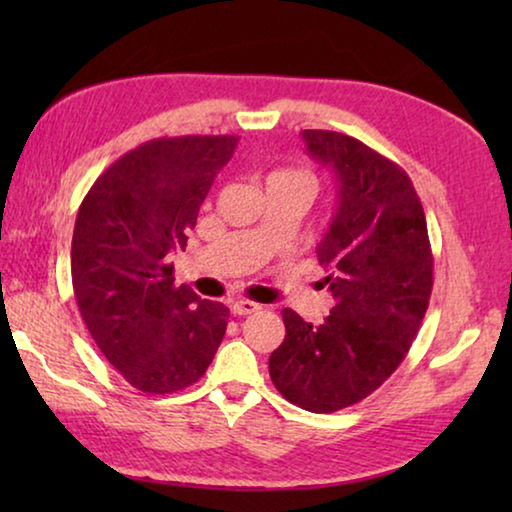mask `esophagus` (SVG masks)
<instances>
[{
    "mask_svg": "<svg viewBox=\"0 0 512 512\" xmlns=\"http://www.w3.org/2000/svg\"><path fill=\"white\" fill-rule=\"evenodd\" d=\"M262 309V305H257L253 300H237L232 302V314L235 316H248V314H255V311Z\"/></svg>",
    "mask_w": 512,
    "mask_h": 512,
    "instance_id": "obj_1",
    "label": "esophagus"
}]
</instances>
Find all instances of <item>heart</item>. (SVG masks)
I'll return each mask as SVG.
<instances>
[{
	"label": "heart",
	"instance_id": "obj_1",
	"mask_svg": "<svg viewBox=\"0 0 512 512\" xmlns=\"http://www.w3.org/2000/svg\"><path fill=\"white\" fill-rule=\"evenodd\" d=\"M277 178H296V180H305V183L314 185V180H311L309 173L298 171V169H282V171H275L268 176V180H277Z\"/></svg>",
	"mask_w": 512,
	"mask_h": 512
}]
</instances>
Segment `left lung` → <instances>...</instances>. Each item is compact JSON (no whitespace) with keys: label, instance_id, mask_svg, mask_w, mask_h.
I'll use <instances>...</instances> for the list:
<instances>
[{"label":"left lung","instance_id":"1","mask_svg":"<svg viewBox=\"0 0 512 512\" xmlns=\"http://www.w3.org/2000/svg\"><path fill=\"white\" fill-rule=\"evenodd\" d=\"M332 167L339 207L316 250L334 307L323 325L282 309L287 336L268 372L277 391L311 413H334L377 391L420 332L433 287L427 219L411 178L350 135L302 131Z\"/></svg>","mask_w":512,"mask_h":512}]
</instances>
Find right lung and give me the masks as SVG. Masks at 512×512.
I'll list each match as a JSON object with an SVG mask.
<instances>
[{
	"label": "right lung",
	"instance_id": "add662e5",
	"mask_svg": "<svg viewBox=\"0 0 512 512\" xmlns=\"http://www.w3.org/2000/svg\"><path fill=\"white\" fill-rule=\"evenodd\" d=\"M235 135L158 137L121 155L85 194L72 237V287L97 348L137 391L176 393L205 375L230 309L173 282Z\"/></svg>",
	"mask_w": 512,
	"mask_h": 512
}]
</instances>
